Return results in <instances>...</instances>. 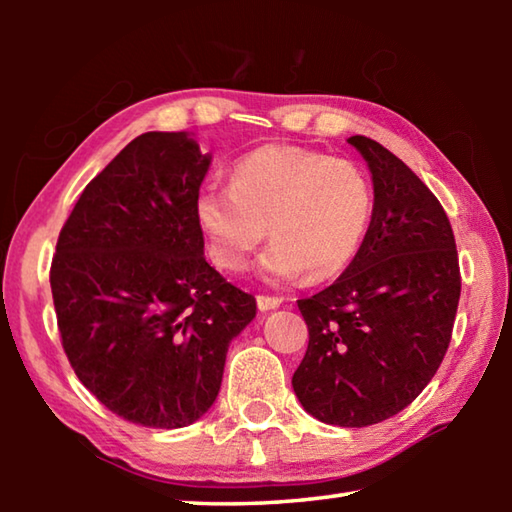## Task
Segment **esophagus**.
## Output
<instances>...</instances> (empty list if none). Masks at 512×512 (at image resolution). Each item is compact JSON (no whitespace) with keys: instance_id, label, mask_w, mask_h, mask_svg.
<instances>
[{"instance_id":"34e87169","label":"esophagus","mask_w":512,"mask_h":512,"mask_svg":"<svg viewBox=\"0 0 512 512\" xmlns=\"http://www.w3.org/2000/svg\"><path fill=\"white\" fill-rule=\"evenodd\" d=\"M284 302L282 296H257V307L262 311H271V309H277Z\"/></svg>"}]
</instances>
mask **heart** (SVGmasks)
<instances>
[{
  "mask_svg": "<svg viewBox=\"0 0 512 512\" xmlns=\"http://www.w3.org/2000/svg\"><path fill=\"white\" fill-rule=\"evenodd\" d=\"M196 223L212 262L239 273L273 239L259 271L273 282L309 271L314 280L339 275L366 241L375 192L357 162L271 144L246 153L230 169L228 187H203Z\"/></svg>",
  "mask_w": 512,
  "mask_h": 512,
  "instance_id": "b5f03b06",
  "label": "heart"
}]
</instances>
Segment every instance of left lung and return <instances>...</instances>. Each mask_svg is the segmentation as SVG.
<instances>
[{
    "label": "left lung",
    "mask_w": 512,
    "mask_h": 512,
    "mask_svg": "<svg viewBox=\"0 0 512 512\" xmlns=\"http://www.w3.org/2000/svg\"><path fill=\"white\" fill-rule=\"evenodd\" d=\"M348 142L368 162L375 214L339 280L298 300L309 345L291 384L316 420L368 427L406 409L436 375L461 271L452 225L429 187L379 142Z\"/></svg>",
    "instance_id": "1"
}]
</instances>
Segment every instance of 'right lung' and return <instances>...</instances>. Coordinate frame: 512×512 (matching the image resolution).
Returning a JSON list of instances; mask_svg holds the SVG:
<instances>
[{
    "instance_id": "1",
    "label": "right lung",
    "mask_w": 512,
    "mask_h": 512,
    "mask_svg": "<svg viewBox=\"0 0 512 512\" xmlns=\"http://www.w3.org/2000/svg\"><path fill=\"white\" fill-rule=\"evenodd\" d=\"M189 133L151 131L83 189L51 262L60 339L81 384L133 424L180 429L219 395L250 293L205 262L194 201L210 169Z\"/></svg>"
}]
</instances>
